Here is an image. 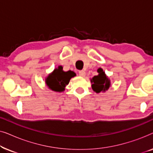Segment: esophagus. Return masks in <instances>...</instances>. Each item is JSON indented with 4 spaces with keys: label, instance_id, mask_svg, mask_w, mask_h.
Here are the masks:
<instances>
[{
    "label": "esophagus",
    "instance_id": "esophagus-1",
    "mask_svg": "<svg viewBox=\"0 0 153 153\" xmlns=\"http://www.w3.org/2000/svg\"><path fill=\"white\" fill-rule=\"evenodd\" d=\"M79 76L83 77L85 76V72L84 70H80L79 72Z\"/></svg>",
    "mask_w": 153,
    "mask_h": 153
}]
</instances>
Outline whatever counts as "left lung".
Masks as SVG:
<instances>
[{
	"label": "left lung",
	"mask_w": 153,
	"mask_h": 153,
	"mask_svg": "<svg viewBox=\"0 0 153 153\" xmlns=\"http://www.w3.org/2000/svg\"><path fill=\"white\" fill-rule=\"evenodd\" d=\"M99 74L97 76H95L91 79L92 88L96 93H100L102 91H105L108 90L110 86V81L106 76L102 68H99L97 70Z\"/></svg>",
	"instance_id": "8db88e82"
}]
</instances>
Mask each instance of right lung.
<instances>
[{
    "mask_svg": "<svg viewBox=\"0 0 153 153\" xmlns=\"http://www.w3.org/2000/svg\"><path fill=\"white\" fill-rule=\"evenodd\" d=\"M74 76L75 73L74 72H64L62 71V67L59 66L47 77V84L50 89L54 91L62 92L65 90L66 85L70 82V79Z\"/></svg>",
    "mask_w": 153,
    "mask_h": 153,
    "instance_id": "add662e5",
    "label": "right lung"
}]
</instances>
